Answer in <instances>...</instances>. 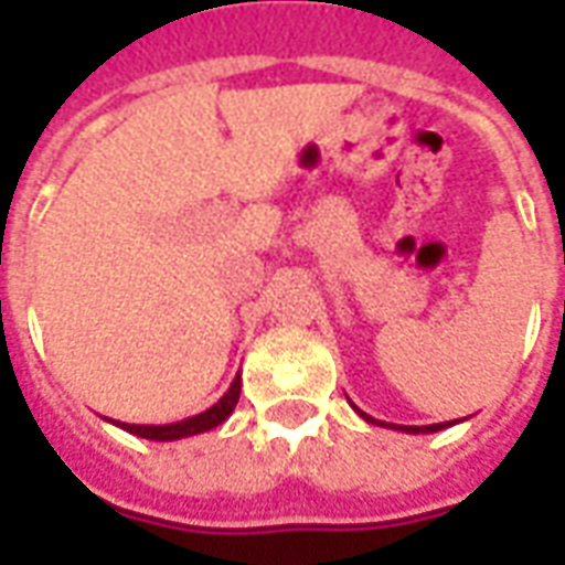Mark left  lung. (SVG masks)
I'll list each match as a JSON object with an SVG mask.
<instances>
[{"label":"left lung","mask_w":565,"mask_h":565,"mask_svg":"<svg viewBox=\"0 0 565 565\" xmlns=\"http://www.w3.org/2000/svg\"><path fill=\"white\" fill-rule=\"evenodd\" d=\"M356 415L363 417V420H369V424H379L375 417L363 415L360 408H356ZM454 424H457V420H454ZM381 426H391V429H399V433H412V436H417V433H438V429L450 426V420H448V424H429V426H403V424H384V420H381Z\"/></svg>","instance_id":"obj_1"}]
</instances>
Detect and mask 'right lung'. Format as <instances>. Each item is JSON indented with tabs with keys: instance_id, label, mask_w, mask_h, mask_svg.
Wrapping results in <instances>:
<instances>
[{
	"instance_id": "right-lung-1",
	"label": "right lung",
	"mask_w": 565,
	"mask_h": 565,
	"mask_svg": "<svg viewBox=\"0 0 565 565\" xmlns=\"http://www.w3.org/2000/svg\"><path fill=\"white\" fill-rule=\"evenodd\" d=\"M238 393H242V375H235L230 391L223 393L217 403L205 408L202 415L184 417V420H174V424H120V420H111L120 429H127L132 436L150 438V441H178V438L199 436V433H209L214 426H221L226 417L233 415L235 403H238Z\"/></svg>"
}]
</instances>
